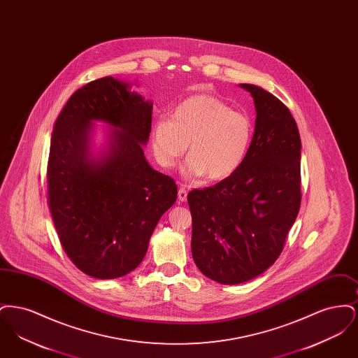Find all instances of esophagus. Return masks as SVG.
Wrapping results in <instances>:
<instances>
[{
	"instance_id": "obj_1",
	"label": "esophagus",
	"mask_w": 358,
	"mask_h": 358,
	"mask_svg": "<svg viewBox=\"0 0 358 358\" xmlns=\"http://www.w3.org/2000/svg\"><path fill=\"white\" fill-rule=\"evenodd\" d=\"M187 189H185V187H180V189H178V200H180V201H182V203H184V201H187Z\"/></svg>"
}]
</instances>
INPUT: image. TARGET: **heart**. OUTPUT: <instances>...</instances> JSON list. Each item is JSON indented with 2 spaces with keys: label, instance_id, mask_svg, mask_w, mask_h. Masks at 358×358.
<instances>
[{
  "label": "heart",
  "instance_id": "b5f03b06",
  "mask_svg": "<svg viewBox=\"0 0 358 358\" xmlns=\"http://www.w3.org/2000/svg\"><path fill=\"white\" fill-rule=\"evenodd\" d=\"M255 136V124L245 113L213 95H193L180 103L173 120H157L153 152L164 168H171L187 149L184 174L222 181L245 162Z\"/></svg>",
  "mask_w": 358,
  "mask_h": 358
}]
</instances>
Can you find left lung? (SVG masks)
I'll return each instance as SVG.
<instances>
[{"label":"left lung","mask_w":358,"mask_h":358,"mask_svg":"<svg viewBox=\"0 0 358 358\" xmlns=\"http://www.w3.org/2000/svg\"><path fill=\"white\" fill-rule=\"evenodd\" d=\"M255 136L245 162L215 187L187 194L192 256L222 285L248 282L279 257L301 206V136L289 108L254 85Z\"/></svg>","instance_id":"1"}]
</instances>
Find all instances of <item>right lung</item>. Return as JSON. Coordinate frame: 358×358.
Wrapping results in <instances>:
<instances>
[{"label": "right lung", "instance_id": "right-lung-1", "mask_svg": "<svg viewBox=\"0 0 358 358\" xmlns=\"http://www.w3.org/2000/svg\"><path fill=\"white\" fill-rule=\"evenodd\" d=\"M153 102L131 83L106 76L79 88L55 122L48 204L72 263L96 279H117L141 264L162 215L176 203L174 180L154 171L143 148ZM96 121L108 124L94 146Z\"/></svg>", "mask_w": 358, "mask_h": 358}]
</instances>
